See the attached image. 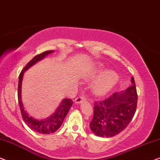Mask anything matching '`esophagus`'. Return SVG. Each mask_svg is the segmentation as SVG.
Returning <instances> with one entry per match:
<instances>
[{"mask_svg":"<svg viewBox=\"0 0 160 160\" xmlns=\"http://www.w3.org/2000/svg\"><path fill=\"white\" fill-rule=\"evenodd\" d=\"M85 99H86V97H85V95H80L75 98V102L76 103H80L82 102V101H85Z\"/></svg>","mask_w":160,"mask_h":160,"instance_id":"esophagus-1","label":"esophagus"}]
</instances>
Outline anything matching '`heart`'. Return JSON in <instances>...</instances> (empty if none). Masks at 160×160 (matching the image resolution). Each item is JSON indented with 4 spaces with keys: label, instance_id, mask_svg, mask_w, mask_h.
<instances>
[{
    "label": "heart",
    "instance_id": "heart-1",
    "mask_svg": "<svg viewBox=\"0 0 160 160\" xmlns=\"http://www.w3.org/2000/svg\"><path fill=\"white\" fill-rule=\"evenodd\" d=\"M102 67L99 66L96 69V72L99 73L102 72ZM118 80V77L115 72L112 71L107 72L103 73L99 78V79L96 81V84L93 87L94 91L97 94H99V95L104 94L116 84Z\"/></svg>",
    "mask_w": 160,
    "mask_h": 160
}]
</instances>
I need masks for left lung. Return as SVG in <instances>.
Masks as SVG:
<instances>
[{
  "label": "left lung",
  "mask_w": 160,
  "mask_h": 160,
  "mask_svg": "<svg viewBox=\"0 0 160 160\" xmlns=\"http://www.w3.org/2000/svg\"><path fill=\"white\" fill-rule=\"evenodd\" d=\"M125 91L114 93L106 99L94 103L93 118L90 128L97 136L109 138L124 130L136 111L138 95L134 78Z\"/></svg>",
  "instance_id": "obj_1"
}]
</instances>
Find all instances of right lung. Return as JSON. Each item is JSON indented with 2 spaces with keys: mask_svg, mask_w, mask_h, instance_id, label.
Returning a JSON list of instances; mask_svg holds the SVG:
<instances>
[{
  "mask_svg": "<svg viewBox=\"0 0 160 160\" xmlns=\"http://www.w3.org/2000/svg\"><path fill=\"white\" fill-rule=\"evenodd\" d=\"M53 52V51H46L40 53V54L36 55L32 60H30L26 64V66L24 67L19 76V82H18V101H19L22 117L23 118L24 122L26 123L29 128L34 130L35 132H37L40 134H50L57 131L58 128L61 127V125H62L65 117H66L67 113H68L69 109H70L73 103V102L70 98H64L52 115L46 119V120H36V119L32 118L24 110V108L22 102L21 93L22 81V78H23L24 72L27 69L30 68V67H32L33 64L37 63L38 61L42 59V58L46 57L49 53Z\"/></svg>",
  "mask_w": 160,
  "mask_h": 160,
  "instance_id": "right-lung-1",
  "label": "right lung"
}]
</instances>
